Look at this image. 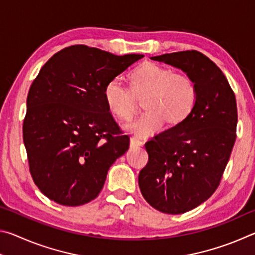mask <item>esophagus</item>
Returning <instances> with one entry per match:
<instances>
[{"mask_svg":"<svg viewBox=\"0 0 255 255\" xmlns=\"http://www.w3.org/2000/svg\"><path fill=\"white\" fill-rule=\"evenodd\" d=\"M143 141L140 139H138L136 137H131L130 138V147H139V146H143Z\"/></svg>","mask_w":255,"mask_h":255,"instance_id":"1","label":"esophagus"}]
</instances>
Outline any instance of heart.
Segmentation results:
<instances>
[{"label": "heart", "instance_id": "obj_1", "mask_svg": "<svg viewBox=\"0 0 255 255\" xmlns=\"http://www.w3.org/2000/svg\"><path fill=\"white\" fill-rule=\"evenodd\" d=\"M129 81L130 89L117 77L110 80L103 96L108 108L123 120H130L139 107L138 100H144L146 111L127 126L137 136L153 135L165 123L180 126L195 110L198 89L191 76L146 62L132 70Z\"/></svg>", "mask_w": 255, "mask_h": 255}]
</instances>
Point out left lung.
Returning a JSON list of instances; mask_svg holds the SVG:
<instances>
[{
  "mask_svg": "<svg viewBox=\"0 0 255 255\" xmlns=\"http://www.w3.org/2000/svg\"><path fill=\"white\" fill-rule=\"evenodd\" d=\"M191 76L198 101L191 116L145 144L148 163L138 175L145 200L164 214L196 208L216 191L236 139L237 107L230 83L197 50L154 56Z\"/></svg>",
  "mask_w": 255,
  "mask_h": 255,
  "instance_id": "8db88e82",
  "label": "left lung"
}]
</instances>
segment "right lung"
<instances>
[{
	"label": "right lung",
	"instance_id": "1",
	"mask_svg": "<svg viewBox=\"0 0 255 255\" xmlns=\"http://www.w3.org/2000/svg\"><path fill=\"white\" fill-rule=\"evenodd\" d=\"M143 57L75 45L41 67L28 93L23 143L33 182L50 200L75 207L96 199L108 170L128 150L103 91Z\"/></svg>",
	"mask_w": 255,
	"mask_h": 255
}]
</instances>
